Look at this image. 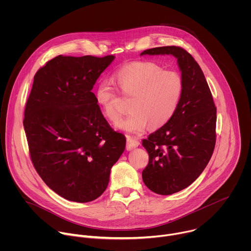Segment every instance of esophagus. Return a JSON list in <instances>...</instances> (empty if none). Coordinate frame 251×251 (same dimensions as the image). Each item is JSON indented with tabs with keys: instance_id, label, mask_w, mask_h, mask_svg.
<instances>
[{
	"instance_id": "obj_1",
	"label": "esophagus",
	"mask_w": 251,
	"mask_h": 251,
	"mask_svg": "<svg viewBox=\"0 0 251 251\" xmlns=\"http://www.w3.org/2000/svg\"><path fill=\"white\" fill-rule=\"evenodd\" d=\"M140 145V142L138 140H136L135 138L133 137H130V136H127V145H126V148L128 151L130 150H133L134 148L138 147Z\"/></svg>"
}]
</instances>
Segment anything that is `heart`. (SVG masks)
<instances>
[{"label":"heart","instance_id":"obj_1","mask_svg":"<svg viewBox=\"0 0 251 251\" xmlns=\"http://www.w3.org/2000/svg\"><path fill=\"white\" fill-rule=\"evenodd\" d=\"M122 93L132 97L131 112L116 127L140 134L150 126L158 129L176 113L184 92V80L176 70L163 69L151 61H135L119 68L113 75ZM95 99L107 119L116 122L120 112L116 106V90L112 82L102 80L97 85Z\"/></svg>","mask_w":251,"mask_h":251}]
</instances>
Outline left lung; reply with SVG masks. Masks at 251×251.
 <instances>
[{
	"label": "left lung",
	"mask_w": 251,
	"mask_h": 251,
	"mask_svg": "<svg viewBox=\"0 0 251 251\" xmlns=\"http://www.w3.org/2000/svg\"><path fill=\"white\" fill-rule=\"evenodd\" d=\"M144 54L174 55L184 80L174 116L142 140L149 154L143 182L156 194L172 195L193 184L208 164L217 140V107L201 68L186 50L161 47L146 50L141 53Z\"/></svg>",
	"instance_id": "8db88e82"
}]
</instances>
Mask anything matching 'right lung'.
<instances>
[{"label":"right lung","mask_w":251,"mask_h":251,"mask_svg":"<svg viewBox=\"0 0 251 251\" xmlns=\"http://www.w3.org/2000/svg\"><path fill=\"white\" fill-rule=\"evenodd\" d=\"M113 59L58 55L33 77L24 118L30 160L47 186L71 201L100 197L125 150V136L110 127L91 91Z\"/></svg>","instance_id":"1"}]
</instances>
